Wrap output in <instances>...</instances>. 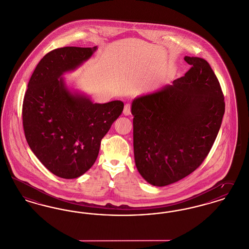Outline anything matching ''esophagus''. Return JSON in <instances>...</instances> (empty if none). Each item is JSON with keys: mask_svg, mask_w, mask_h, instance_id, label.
Wrapping results in <instances>:
<instances>
[{"mask_svg": "<svg viewBox=\"0 0 249 249\" xmlns=\"http://www.w3.org/2000/svg\"><path fill=\"white\" fill-rule=\"evenodd\" d=\"M124 114L126 115V116L131 114L130 104H125V105H124Z\"/></svg>", "mask_w": 249, "mask_h": 249, "instance_id": "1", "label": "esophagus"}]
</instances>
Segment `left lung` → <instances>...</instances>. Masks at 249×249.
I'll return each mask as SVG.
<instances>
[{
	"instance_id": "obj_1",
	"label": "left lung",
	"mask_w": 249,
	"mask_h": 249,
	"mask_svg": "<svg viewBox=\"0 0 249 249\" xmlns=\"http://www.w3.org/2000/svg\"><path fill=\"white\" fill-rule=\"evenodd\" d=\"M184 61L191 68L183 77L132 102L136 167L156 186L178 182L201 165L225 112L222 90L208 62L189 56Z\"/></svg>"
}]
</instances>
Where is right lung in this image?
I'll return each instance as SVG.
<instances>
[{"label":"right lung","mask_w":249,"mask_h":249,"mask_svg":"<svg viewBox=\"0 0 249 249\" xmlns=\"http://www.w3.org/2000/svg\"><path fill=\"white\" fill-rule=\"evenodd\" d=\"M96 49L65 47L47 53L36 67L24 95L22 122L27 142L48 170L64 179L78 178L91 169L101 140L124 109L120 100L97 104L73 93L62 79Z\"/></svg>","instance_id":"obj_1"}]
</instances>
